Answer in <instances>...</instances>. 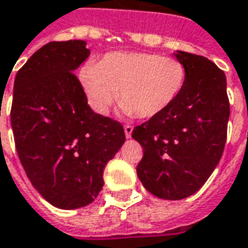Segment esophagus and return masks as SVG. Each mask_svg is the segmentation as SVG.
<instances>
[{"label":"esophagus","mask_w":248,"mask_h":248,"mask_svg":"<svg viewBox=\"0 0 248 248\" xmlns=\"http://www.w3.org/2000/svg\"><path fill=\"white\" fill-rule=\"evenodd\" d=\"M124 129V136H126V138H130V137H131V133H133V126L126 124Z\"/></svg>","instance_id":"obj_1"}]
</instances>
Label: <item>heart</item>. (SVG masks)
Wrapping results in <instances>:
<instances>
[{
	"mask_svg": "<svg viewBox=\"0 0 248 248\" xmlns=\"http://www.w3.org/2000/svg\"><path fill=\"white\" fill-rule=\"evenodd\" d=\"M185 78V67L178 60L155 53H108L99 64L87 63L79 72L94 111L106 114L119 98L124 111L140 118H153L170 106Z\"/></svg>",
	"mask_w": 248,
	"mask_h": 248,
	"instance_id": "heart-1",
	"label": "heart"
}]
</instances>
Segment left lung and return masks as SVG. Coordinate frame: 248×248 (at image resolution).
Segmentation results:
<instances>
[{"label": "left lung", "instance_id": "obj_1", "mask_svg": "<svg viewBox=\"0 0 248 248\" xmlns=\"http://www.w3.org/2000/svg\"><path fill=\"white\" fill-rule=\"evenodd\" d=\"M174 56L186 71L181 93L131 133L143 148L138 178L165 200L190 196L208 180L224 150L230 118L224 72L204 56L183 51Z\"/></svg>", "mask_w": 248, "mask_h": 248}]
</instances>
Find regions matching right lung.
Instances as JSON below:
<instances>
[{"mask_svg":"<svg viewBox=\"0 0 248 248\" xmlns=\"http://www.w3.org/2000/svg\"><path fill=\"white\" fill-rule=\"evenodd\" d=\"M90 56L86 41H52L16 75L10 122L28 178L53 207L95 200L103 170L124 142L122 124L96 114L75 72Z\"/></svg>","mask_w":248,"mask_h":248,"instance_id":"right-lung-1","label":"right lung"}]
</instances>
